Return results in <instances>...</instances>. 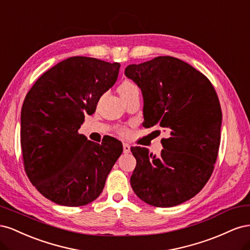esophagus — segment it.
I'll return each mask as SVG.
<instances>
[{
	"instance_id": "34e87169",
	"label": "esophagus",
	"mask_w": 250,
	"mask_h": 250,
	"mask_svg": "<svg viewBox=\"0 0 250 250\" xmlns=\"http://www.w3.org/2000/svg\"><path fill=\"white\" fill-rule=\"evenodd\" d=\"M123 151H124V153H129L130 152V145H129V144H127V143L123 144Z\"/></svg>"
}]
</instances>
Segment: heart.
Masks as SVG:
<instances>
[{
	"mask_svg": "<svg viewBox=\"0 0 250 250\" xmlns=\"http://www.w3.org/2000/svg\"><path fill=\"white\" fill-rule=\"evenodd\" d=\"M133 92H139V87L137 86V84H134L132 81L125 80L121 83V85L119 86V93L121 96L130 94ZM122 132H126V131L122 130Z\"/></svg>",
	"mask_w": 250,
	"mask_h": 250,
	"instance_id": "heart-1",
	"label": "heart"
}]
</instances>
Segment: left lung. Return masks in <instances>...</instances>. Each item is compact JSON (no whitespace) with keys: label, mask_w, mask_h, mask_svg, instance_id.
<instances>
[{"label":"left lung","mask_w":250,"mask_h":250,"mask_svg":"<svg viewBox=\"0 0 250 250\" xmlns=\"http://www.w3.org/2000/svg\"><path fill=\"white\" fill-rule=\"evenodd\" d=\"M125 75L142 90L143 126L169 131L158 156L131 147L132 190L150 206H178L198 194L214 170L222 124L216 90L202 73L172 56L129 64Z\"/></svg>","instance_id":"1"}]
</instances>
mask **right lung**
Listing matches in <instances>:
<instances>
[{
  "label": "right lung",
  "mask_w": 250,
  "mask_h": 250,
  "mask_svg": "<svg viewBox=\"0 0 250 250\" xmlns=\"http://www.w3.org/2000/svg\"><path fill=\"white\" fill-rule=\"evenodd\" d=\"M119 62L74 56L51 67L29 90L21 112V146L27 175L59 206L82 207L99 197L123 152L111 137L102 144L78 130L113 86Z\"/></svg>",
  "instance_id": "1"
}]
</instances>
